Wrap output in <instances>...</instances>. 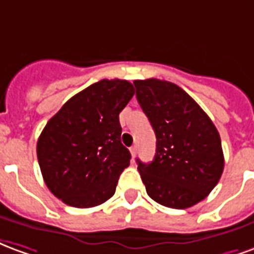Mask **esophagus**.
Wrapping results in <instances>:
<instances>
[{
	"instance_id": "34e87169",
	"label": "esophagus",
	"mask_w": 254,
	"mask_h": 254,
	"mask_svg": "<svg viewBox=\"0 0 254 254\" xmlns=\"http://www.w3.org/2000/svg\"><path fill=\"white\" fill-rule=\"evenodd\" d=\"M136 151H138L136 146H132V147H129V153H131V155H132V158H135V155H136Z\"/></svg>"
}]
</instances>
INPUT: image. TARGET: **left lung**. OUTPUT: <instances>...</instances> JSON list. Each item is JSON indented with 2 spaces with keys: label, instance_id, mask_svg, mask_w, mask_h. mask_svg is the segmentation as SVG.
Listing matches in <instances>:
<instances>
[{
  "label": "left lung",
  "instance_id": "1",
  "mask_svg": "<svg viewBox=\"0 0 254 254\" xmlns=\"http://www.w3.org/2000/svg\"><path fill=\"white\" fill-rule=\"evenodd\" d=\"M134 85L157 138L154 160H136L146 192L165 207H192L221 179L225 158L219 132L180 86L155 78L136 79Z\"/></svg>",
  "mask_w": 254,
  "mask_h": 254
}]
</instances>
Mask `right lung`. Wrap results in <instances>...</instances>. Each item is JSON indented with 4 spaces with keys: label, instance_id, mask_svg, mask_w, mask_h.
<instances>
[{
    "label": "right lung",
    "instance_id": "right-lung-1",
    "mask_svg": "<svg viewBox=\"0 0 254 254\" xmlns=\"http://www.w3.org/2000/svg\"><path fill=\"white\" fill-rule=\"evenodd\" d=\"M134 93L126 79H101L67 100L47 122L36 151L54 196L77 208L114 196L131 158L120 140L119 114Z\"/></svg>",
    "mask_w": 254,
    "mask_h": 254
}]
</instances>
